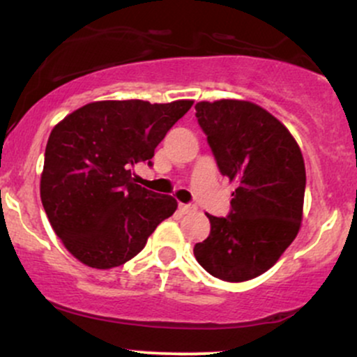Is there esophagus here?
<instances>
[{
  "label": "esophagus",
  "mask_w": 357,
  "mask_h": 357,
  "mask_svg": "<svg viewBox=\"0 0 357 357\" xmlns=\"http://www.w3.org/2000/svg\"><path fill=\"white\" fill-rule=\"evenodd\" d=\"M178 210L183 213V215H188V213H191V211H195L196 208H195V204H186V203H179L178 204Z\"/></svg>",
  "instance_id": "1"
}]
</instances>
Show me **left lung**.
Listing matches in <instances>:
<instances>
[{
  "label": "left lung",
  "instance_id": "1",
  "mask_svg": "<svg viewBox=\"0 0 357 357\" xmlns=\"http://www.w3.org/2000/svg\"><path fill=\"white\" fill-rule=\"evenodd\" d=\"M195 109L220 173L238 188L225 218L208 215L210 235L192 252L213 277L250 280L267 272L297 236L304 158L287 127L252 102H198Z\"/></svg>",
  "mask_w": 357,
  "mask_h": 357
}]
</instances>
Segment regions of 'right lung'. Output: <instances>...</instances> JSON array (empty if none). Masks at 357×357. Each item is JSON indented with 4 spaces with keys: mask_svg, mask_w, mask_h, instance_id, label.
<instances>
[{
    "mask_svg": "<svg viewBox=\"0 0 357 357\" xmlns=\"http://www.w3.org/2000/svg\"><path fill=\"white\" fill-rule=\"evenodd\" d=\"M191 100H102L53 127L40 196L56 236L82 264L112 268L136 257L178 208L173 196L134 183L132 166H153L154 149Z\"/></svg>",
    "mask_w": 357,
    "mask_h": 357,
    "instance_id": "right-lung-1",
    "label": "right lung"
}]
</instances>
